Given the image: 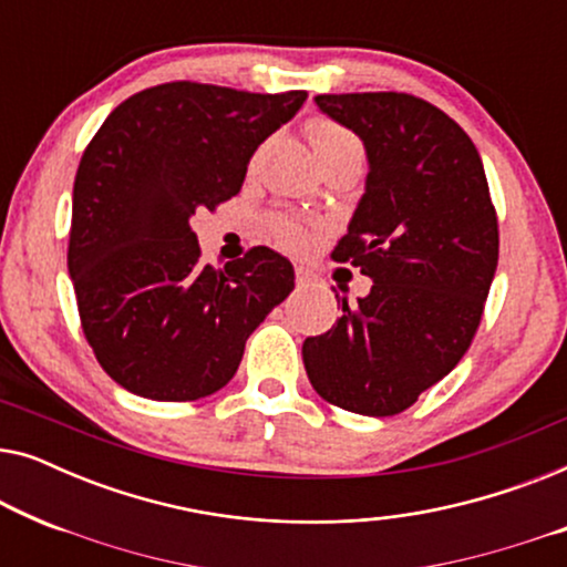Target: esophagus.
I'll use <instances>...</instances> for the list:
<instances>
[{
	"instance_id": "obj_1",
	"label": "esophagus",
	"mask_w": 567,
	"mask_h": 567,
	"mask_svg": "<svg viewBox=\"0 0 567 567\" xmlns=\"http://www.w3.org/2000/svg\"><path fill=\"white\" fill-rule=\"evenodd\" d=\"M312 281H317L315 270L307 268V266H297V284L299 286H309Z\"/></svg>"
}]
</instances>
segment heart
Returning <instances> with one entry per match:
<instances>
[{"mask_svg":"<svg viewBox=\"0 0 567 567\" xmlns=\"http://www.w3.org/2000/svg\"><path fill=\"white\" fill-rule=\"evenodd\" d=\"M309 142L315 146V154L328 152V150H340V146H353V150H361L359 142H355L353 134H348L343 126L332 121H315L309 126ZM278 239L286 247H305L307 245V231L299 227V224H281L278 227Z\"/></svg>","mask_w":567,"mask_h":567,"instance_id":"heart-1","label":"heart"}]
</instances>
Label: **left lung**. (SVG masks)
<instances>
[{"label":"left lung","instance_id":"8db88e82","mask_svg":"<svg viewBox=\"0 0 567 567\" xmlns=\"http://www.w3.org/2000/svg\"><path fill=\"white\" fill-rule=\"evenodd\" d=\"M363 142L367 188L332 258L374 286L301 359L312 386L359 415H394L452 371L475 338L498 266V219L472 138L405 92L317 95Z\"/></svg>","mask_w":567,"mask_h":567}]
</instances>
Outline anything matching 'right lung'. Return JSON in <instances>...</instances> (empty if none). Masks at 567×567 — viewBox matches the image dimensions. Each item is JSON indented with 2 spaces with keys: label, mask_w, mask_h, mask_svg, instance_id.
<instances>
[{
  "label": "right lung",
  "mask_w": 567,
  "mask_h": 567,
  "mask_svg": "<svg viewBox=\"0 0 567 567\" xmlns=\"http://www.w3.org/2000/svg\"><path fill=\"white\" fill-rule=\"evenodd\" d=\"M307 92L167 82L115 107L74 177L69 276L100 367L146 400L185 402L235 377L245 343L293 289V266L252 247L200 266L190 221L237 196L266 138Z\"/></svg>",
  "instance_id": "1"
}]
</instances>
